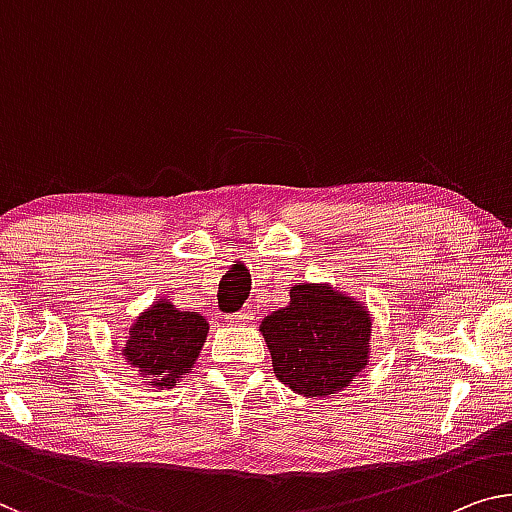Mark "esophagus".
Wrapping results in <instances>:
<instances>
[{
  "label": "esophagus",
  "instance_id": "obj_1",
  "mask_svg": "<svg viewBox=\"0 0 512 512\" xmlns=\"http://www.w3.org/2000/svg\"><path fill=\"white\" fill-rule=\"evenodd\" d=\"M253 317H255L253 310L243 308L241 312H234V315L227 317V322H232V324H246V322H250V319H253Z\"/></svg>",
  "mask_w": 512,
  "mask_h": 512
}]
</instances>
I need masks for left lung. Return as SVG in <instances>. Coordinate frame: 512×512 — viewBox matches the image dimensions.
I'll return each instance as SVG.
<instances>
[{
    "instance_id": "8db88e82",
    "label": "left lung",
    "mask_w": 512,
    "mask_h": 512,
    "mask_svg": "<svg viewBox=\"0 0 512 512\" xmlns=\"http://www.w3.org/2000/svg\"><path fill=\"white\" fill-rule=\"evenodd\" d=\"M259 331L276 377L303 398L345 391L370 361L368 305L331 282H296L289 303L269 312Z\"/></svg>"
}]
</instances>
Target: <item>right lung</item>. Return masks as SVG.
<instances>
[{"label": "right lung", "instance_id": "add662e5", "mask_svg": "<svg viewBox=\"0 0 512 512\" xmlns=\"http://www.w3.org/2000/svg\"><path fill=\"white\" fill-rule=\"evenodd\" d=\"M209 335L200 312L179 310L170 299H156L126 329L119 354L147 388H174L190 375Z\"/></svg>", "mask_w": 512, "mask_h": 512}]
</instances>
